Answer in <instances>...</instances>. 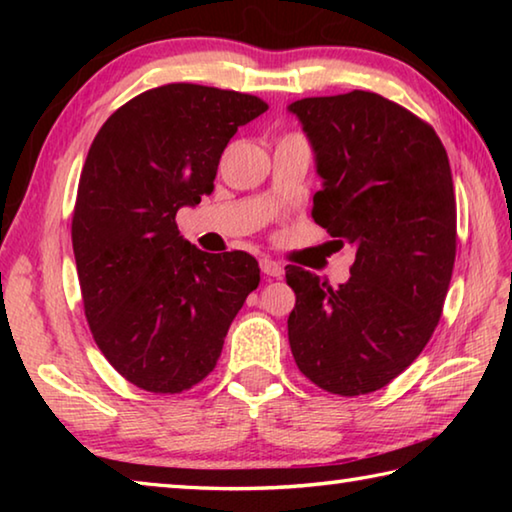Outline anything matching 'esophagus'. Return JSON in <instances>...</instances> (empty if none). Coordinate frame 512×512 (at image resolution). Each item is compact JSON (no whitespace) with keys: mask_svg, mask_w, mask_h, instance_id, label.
Wrapping results in <instances>:
<instances>
[{"mask_svg":"<svg viewBox=\"0 0 512 512\" xmlns=\"http://www.w3.org/2000/svg\"><path fill=\"white\" fill-rule=\"evenodd\" d=\"M259 266H262V273L268 275V277H282L284 275V266L280 262H273V259L264 257L262 262H259Z\"/></svg>","mask_w":512,"mask_h":512,"instance_id":"1","label":"esophagus"}]
</instances>
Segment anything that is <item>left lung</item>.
Masks as SVG:
<instances>
[{
    "instance_id": "left-lung-1",
    "label": "left lung",
    "mask_w": 512,
    "mask_h": 512,
    "mask_svg": "<svg viewBox=\"0 0 512 512\" xmlns=\"http://www.w3.org/2000/svg\"><path fill=\"white\" fill-rule=\"evenodd\" d=\"M289 110L323 178L311 216L357 248L339 289L287 266L289 345L323 391L366 395L418 359L443 316L456 259L452 169L427 121L381 94L309 97Z\"/></svg>"
}]
</instances>
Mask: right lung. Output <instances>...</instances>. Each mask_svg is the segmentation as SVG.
<instances>
[{"label": "right lung", "instance_id": "right-lung-1", "mask_svg": "<svg viewBox=\"0 0 512 512\" xmlns=\"http://www.w3.org/2000/svg\"><path fill=\"white\" fill-rule=\"evenodd\" d=\"M266 110L253 94L169 83L117 108L90 146L72 214L83 309L103 357L142 391L210 375L257 289L253 255L203 253L176 214L212 194L230 137Z\"/></svg>", "mask_w": 512, "mask_h": 512}]
</instances>
